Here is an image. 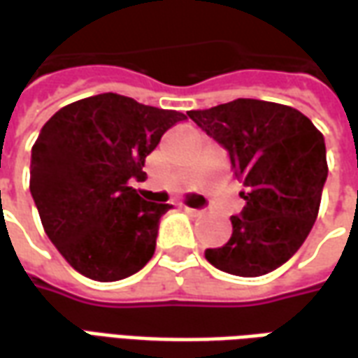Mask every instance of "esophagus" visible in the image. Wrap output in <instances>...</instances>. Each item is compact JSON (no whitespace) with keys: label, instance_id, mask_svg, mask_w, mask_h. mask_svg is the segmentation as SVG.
Wrapping results in <instances>:
<instances>
[{"label":"esophagus","instance_id":"esophagus-1","mask_svg":"<svg viewBox=\"0 0 358 358\" xmlns=\"http://www.w3.org/2000/svg\"><path fill=\"white\" fill-rule=\"evenodd\" d=\"M182 209L186 210L187 215H192V217H201L203 215L201 209H192V207H186V205H182Z\"/></svg>","mask_w":358,"mask_h":358}]
</instances>
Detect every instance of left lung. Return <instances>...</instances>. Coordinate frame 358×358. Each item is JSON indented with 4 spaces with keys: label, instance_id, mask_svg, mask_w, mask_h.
<instances>
[{
    "label": "left lung",
    "instance_id": "left-lung-1",
    "mask_svg": "<svg viewBox=\"0 0 358 358\" xmlns=\"http://www.w3.org/2000/svg\"><path fill=\"white\" fill-rule=\"evenodd\" d=\"M187 115L228 151L245 199L230 218V240L205 249V259L234 276L268 274L297 253L315 224L328 178L324 136L297 109L259 99Z\"/></svg>",
    "mask_w": 358,
    "mask_h": 358
}]
</instances>
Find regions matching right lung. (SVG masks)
<instances>
[{
  "instance_id": "right-lung-1",
  "label": "right lung",
  "mask_w": 358,
  "mask_h": 358,
  "mask_svg": "<svg viewBox=\"0 0 358 358\" xmlns=\"http://www.w3.org/2000/svg\"><path fill=\"white\" fill-rule=\"evenodd\" d=\"M186 115L118 94L59 109L32 148L30 194L66 263L97 282L136 274L155 253L169 203L141 199L145 157Z\"/></svg>"
}]
</instances>
